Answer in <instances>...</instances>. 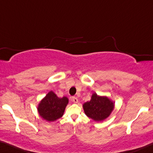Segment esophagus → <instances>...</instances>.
Here are the masks:
<instances>
[{
    "label": "esophagus",
    "mask_w": 153,
    "mask_h": 153,
    "mask_svg": "<svg viewBox=\"0 0 153 153\" xmlns=\"http://www.w3.org/2000/svg\"><path fill=\"white\" fill-rule=\"evenodd\" d=\"M71 100L73 102H75V103H77L78 102V98H77L76 97H71Z\"/></svg>",
    "instance_id": "34e87169"
}]
</instances>
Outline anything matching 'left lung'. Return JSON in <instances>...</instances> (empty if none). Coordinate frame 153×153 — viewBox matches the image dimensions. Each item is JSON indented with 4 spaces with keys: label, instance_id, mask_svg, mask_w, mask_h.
<instances>
[{
    "label": "left lung",
    "instance_id": "obj_1",
    "mask_svg": "<svg viewBox=\"0 0 153 153\" xmlns=\"http://www.w3.org/2000/svg\"><path fill=\"white\" fill-rule=\"evenodd\" d=\"M84 112L94 121H102L111 113L114 103L106 97H100L93 94L91 100L83 104Z\"/></svg>",
    "mask_w": 153,
    "mask_h": 153
}]
</instances>
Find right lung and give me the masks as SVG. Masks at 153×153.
<instances>
[{
  "label": "right lung",
  "mask_w": 153,
  "mask_h": 153,
  "mask_svg": "<svg viewBox=\"0 0 153 153\" xmlns=\"http://www.w3.org/2000/svg\"><path fill=\"white\" fill-rule=\"evenodd\" d=\"M68 102V99L66 97H58L51 91L40 102L38 107L39 114L48 122L55 121L62 117Z\"/></svg>",
  "instance_id": "obj_1"
}]
</instances>
